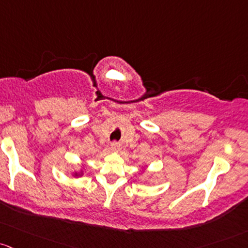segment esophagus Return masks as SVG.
I'll return each instance as SVG.
<instances>
[{"mask_svg":"<svg viewBox=\"0 0 248 248\" xmlns=\"http://www.w3.org/2000/svg\"><path fill=\"white\" fill-rule=\"evenodd\" d=\"M111 148L113 149H119L120 148V142H118V141H113V142L110 143Z\"/></svg>","mask_w":248,"mask_h":248,"instance_id":"1","label":"esophagus"}]
</instances>
